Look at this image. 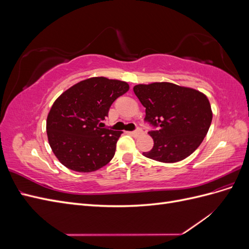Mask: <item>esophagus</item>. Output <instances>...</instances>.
Segmentation results:
<instances>
[{
  "label": "esophagus",
  "instance_id": "34e87169",
  "mask_svg": "<svg viewBox=\"0 0 249 249\" xmlns=\"http://www.w3.org/2000/svg\"><path fill=\"white\" fill-rule=\"evenodd\" d=\"M130 134L134 137H138V136H140V135L143 134V131L141 129H137V130H135L133 132H130Z\"/></svg>",
  "mask_w": 249,
  "mask_h": 249
}]
</instances>
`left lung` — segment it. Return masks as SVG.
I'll return each mask as SVG.
<instances>
[{"instance_id": "1", "label": "left lung", "mask_w": 249, "mask_h": 249, "mask_svg": "<svg viewBox=\"0 0 249 249\" xmlns=\"http://www.w3.org/2000/svg\"><path fill=\"white\" fill-rule=\"evenodd\" d=\"M133 90L145 108L144 120L157 129L148 132L154 147L143 153L146 158L176 163L200 145L213 117L205 94L168 82L139 84Z\"/></svg>"}]
</instances>
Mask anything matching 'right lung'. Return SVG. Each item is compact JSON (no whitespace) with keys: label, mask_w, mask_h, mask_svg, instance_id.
Returning <instances> with one entry per match:
<instances>
[{"label":"right lung","mask_w":249,"mask_h":249,"mask_svg":"<svg viewBox=\"0 0 249 249\" xmlns=\"http://www.w3.org/2000/svg\"><path fill=\"white\" fill-rule=\"evenodd\" d=\"M129 90L124 81L94 77L77 83L53 104L47 119L50 146L65 167L91 172L114 157L123 132L103 127L117 97Z\"/></svg>","instance_id":"obj_1"}]
</instances>
